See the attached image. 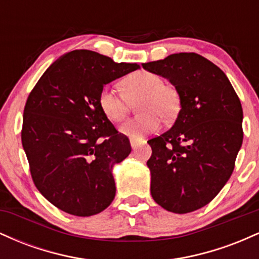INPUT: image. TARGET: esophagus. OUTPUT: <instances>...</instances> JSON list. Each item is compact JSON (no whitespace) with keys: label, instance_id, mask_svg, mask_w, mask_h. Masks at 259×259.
<instances>
[{"label":"esophagus","instance_id":"1","mask_svg":"<svg viewBox=\"0 0 259 259\" xmlns=\"http://www.w3.org/2000/svg\"><path fill=\"white\" fill-rule=\"evenodd\" d=\"M140 140H136V139H130V145H132V147H133V150H135L136 147H138V145L140 144Z\"/></svg>","mask_w":259,"mask_h":259}]
</instances>
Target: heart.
<instances>
[{"label": "heart", "mask_w": 259, "mask_h": 259, "mask_svg": "<svg viewBox=\"0 0 259 259\" xmlns=\"http://www.w3.org/2000/svg\"><path fill=\"white\" fill-rule=\"evenodd\" d=\"M124 95L103 89L99 103L103 114L111 121L118 123L125 119L132 105L139 99L138 111L142 114L125 121L119 127L120 133L133 139H141L146 134L159 130L162 119L171 120L180 109V96L177 89L164 84L159 75L150 72H136L121 81Z\"/></svg>", "instance_id": "obj_1"}]
</instances>
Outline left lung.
<instances>
[{"label": "left lung", "instance_id": "left-lung-1", "mask_svg": "<svg viewBox=\"0 0 259 259\" xmlns=\"http://www.w3.org/2000/svg\"><path fill=\"white\" fill-rule=\"evenodd\" d=\"M179 92L174 125L148 140L151 195L173 213L209 203L233 174L242 145V107L224 72L197 53H174L142 64Z\"/></svg>", "mask_w": 259, "mask_h": 259}]
</instances>
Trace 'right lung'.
<instances>
[{"label": "right lung", "mask_w": 259, "mask_h": 259, "mask_svg": "<svg viewBox=\"0 0 259 259\" xmlns=\"http://www.w3.org/2000/svg\"><path fill=\"white\" fill-rule=\"evenodd\" d=\"M139 68L75 50L53 62L29 95L22 144L32 181L63 212L90 217L114 200L113 165L132 147L103 114L99 97L106 84Z\"/></svg>", "instance_id": "1"}]
</instances>
